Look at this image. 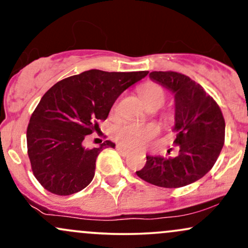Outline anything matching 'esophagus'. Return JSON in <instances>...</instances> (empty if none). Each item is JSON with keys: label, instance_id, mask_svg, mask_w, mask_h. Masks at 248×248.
Instances as JSON below:
<instances>
[{"label": "esophagus", "instance_id": "obj_1", "mask_svg": "<svg viewBox=\"0 0 248 248\" xmlns=\"http://www.w3.org/2000/svg\"><path fill=\"white\" fill-rule=\"evenodd\" d=\"M116 150H118V152H119V153H121V154H122V155H124V156L129 155V154H130V152H129V150L124 149V148H122L121 146H116Z\"/></svg>", "mask_w": 248, "mask_h": 248}]
</instances>
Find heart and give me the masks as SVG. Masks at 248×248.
Returning a JSON list of instances; mask_svg holds the SVG:
<instances>
[{"label": "heart", "instance_id": "1", "mask_svg": "<svg viewBox=\"0 0 248 248\" xmlns=\"http://www.w3.org/2000/svg\"><path fill=\"white\" fill-rule=\"evenodd\" d=\"M140 96L149 108H158L167 100V92L161 85L147 82L139 90ZM160 129L156 124H126L118 127L114 132V139L121 146L130 149H143L157 135Z\"/></svg>", "mask_w": 248, "mask_h": 248}]
</instances>
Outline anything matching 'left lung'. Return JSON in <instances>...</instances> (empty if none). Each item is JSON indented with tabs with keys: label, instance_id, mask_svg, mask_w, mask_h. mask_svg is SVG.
I'll return each instance as SVG.
<instances>
[{
	"label": "left lung",
	"instance_id": "obj_1",
	"mask_svg": "<svg viewBox=\"0 0 248 248\" xmlns=\"http://www.w3.org/2000/svg\"><path fill=\"white\" fill-rule=\"evenodd\" d=\"M153 80L175 93L176 157L147 156L136 171L141 179L161 187H181L198 181L215 166L225 141L220 107L198 82L173 71H154Z\"/></svg>",
	"mask_w": 248,
	"mask_h": 248
}]
</instances>
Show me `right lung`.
Here are the masks:
<instances>
[{"label": "right lung", "instance_id": "1", "mask_svg": "<svg viewBox=\"0 0 248 248\" xmlns=\"http://www.w3.org/2000/svg\"><path fill=\"white\" fill-rule=\"evenodd\" d=\"M138 72L85 71L53 85L42 96L27 129L31 170L45 190L69 196L92 182L101 150L115 144L85 148V136L106 120L118 96L148 75Z\"/></svg>", "mask_w": 248, "mask_h": 248}]
</instances>
